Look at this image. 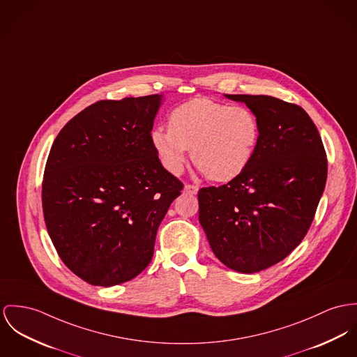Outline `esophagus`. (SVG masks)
I'll return each mask as SVG.
<instances>
[{
    "instance_id": "1",
    "label": "esophagus",
    "mask_w": 357,
    "mask_h": 357,
    "mask_svg": "<svg viewBox=\"0 0 357 357\" xmlns=\"http://www.w3.org/2000/svg\"><path fill=\"white\" fill-rule=\"evenodd\" d=\"M183 190H185V192H188V194H197V192H198V186H194V185H186Z\"/></svg>"
}]
</instances>
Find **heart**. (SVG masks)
I'll use <instances>...</instances> for the list:
<instances>
[{"mask_svg":"<svg viewBox=\"0 0 357 357\" xmlns=\"http://www.w3.org/2000/svg\"><path fill=\"white\" fill-rule=\"evenodd\" d=\"M169 129L158 126L152 145L165 169L182 172L192 149V160L216 182L238 178L254 159L261 126L254 111L208 98H195L169 114Z\"/></svg>","mask_w":357,"mask_h":357,"instance_id":"heart-1","label":"heart"}]
</instances>
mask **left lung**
I'll return each mask as SVG.
<instances>
[{"instance_id":"obj_1","label":"left lung","mask_w":357,"mask_h":357,"mask_svg":"<svg viewBox=\"0 0 357 357\" xmlns=\"http://www.w3.org/2000/svg\"><path fill=\"white\" fill-rule=\"evenodd\" d=\"M224 96L254 111L261 137L238 178L198 192V219L220 262L255 273L302 242L325 190L328 160L318 129L302 107L266 95Z\"/></svg>"}]
</instances>
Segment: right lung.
I'll return each mask as SVG.
<instances>
[{"label": "right lung", "instance_id": "1", "mask_svg": "<svg viewBox=\"0 0 357 357\" xmlns=\"http://www.w3.org/2000/svg\"><path fill=\"white\" fill-rule=\"evenodd\" d=\"M163 95L100 100L55 138L42 185L47 232L62 262L92 285L139 275L183 185L152 145Z\"/></svg>", "mask_w": 357, "mask_h": 357}]
</instances>
